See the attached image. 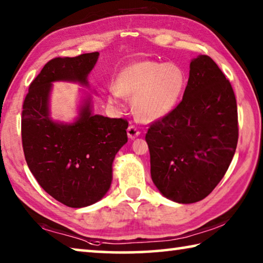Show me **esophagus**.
Here are the masks:
<instances>
[{
    "label": "esophagus",
    "instance_id": "34e87169",
    "mask_svg": "<svg viewBox=\"0 0 263 263\" xmlns=\"http://www.w3.org/2000/svg\"><path fill=\"white\" fill-rule=\"evenodd\" d=\"M140 135V131L135 125H130L127 127V136L130 139H135L136 137Z\"/></svg>",
    "mask_w": 263,
    "mask_h": 263
}]
</instances>
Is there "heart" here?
<instances>
[{
  "instance_id": "obj_1",
  "label": "heart",
  "mask_w": 263,
  "mask_h": 263,
  "mask_svg": "<svg viewBox=\"0 0 263 263\" xmlns=\"http://www.w3.org/2000/svg\"><path fill=\"white\" fill-rule=\"evenodd\" d=\"M114 86L119 96L132 99V109L138 119L153 122L168 115L179 103L185 87V75L175 64L140 60L123 68ZM117 96L109 97L111 103H117Z\"/></svg>"
}]
</instances>
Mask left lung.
<instances>
[{
  "instance_id": "8db88e82",
  "label": "left lung",
  "mask_w": 263,
  "mask_h": 263,
  "mask_svg": "<svg viewBox=\"0 0 263 263\" xmlns=\"http://www.w3.org/2000/svg\"><path fill=\"white\" fill-rule=\"evenodd\" d=\"M238 137L233 88L210 57L199 55L183 99L146 133L154 184L174 202L202 201L229 169Z\"/></svg>"
}]
</instances>
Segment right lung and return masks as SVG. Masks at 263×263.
<instances>
[{
  "instance_id": "1",
  "label": "right lung",
  "mask_w": 263,
  "mask_h": 263,
  "mask_svg": "<svg viewBox=\"0 0 263 263\" xmlns=\"http://www.w3.org/2000/svg\"><path fill=\"white\" fill-rule=\"evenodd\" d=\"M99 52L58 57L30 83L22 111L24 157L39 185L65 205L83 208L103 197L112 180L116 153L127 141L124 118L91 115L86 103L75 123L58 124L48 114L53 81L87 84Z\"/></svg>"
}]
</instances>
